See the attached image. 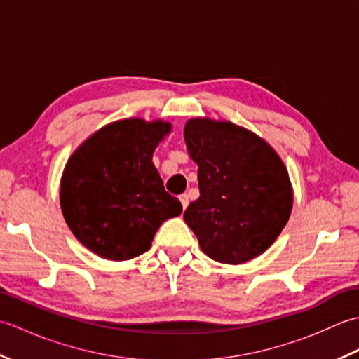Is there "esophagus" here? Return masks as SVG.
Listing matches in <instances>:
<instances>
[{
	"instance_id": "obj_1",
	"label": "esophagus",
	"mask_w": 359,
	"mask_h": 359,
	"mask_svg": "<svg viewBox=\"0 0 359 359\" xmlns=\"http://www.w3.org/2000/svg\"><path fill=\"white\" fill-rule=\"evenodd\" d=\"M180 203H182V208H187L188 207V203H189V201H188V194H180Z\"/></svg>"
}]
</instances>
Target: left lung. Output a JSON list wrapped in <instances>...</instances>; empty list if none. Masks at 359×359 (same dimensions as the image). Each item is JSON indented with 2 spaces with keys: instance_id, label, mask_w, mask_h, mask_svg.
<instances>
[{
  "instance_id": "left-lung-1",
  "label": "left lung",
  "mask_w": 359,
  "mask_h": 359,
  "mask_svg": "<svg viewBox=\"0 0 359 359\" xmlns=\"http://www.w3.org/2000/svg\"><path fill=\"white\" fill-rule=\"evenodd\" d=\"M184 135L199 166L201 191L184 219L202 251L222 264L262 255L292 215L293 188L284 162L264 139L231 121L191 118Z\"/></svg>"
}]
</instances>
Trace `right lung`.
I'll return each instance as SVG.
<instances>
[{
    "label": "right lung",
    "instance_id": "obj_1",
    "mask_svg": "<svg viewBox=\"0 0 359 359\" xmlns=\"http://www.w3.org/2000/svg\"><path fill=\"white\" fill-rule=\"evenodd\" d=\"M170 133L171 123L163 120H118L98 129L67 160L60 205L75 238L97 256H140L158 226L182 212L152 163Z\"/></svg>",
    "mask_w": 359,
    "mask_h": 359
}]
</instances>
